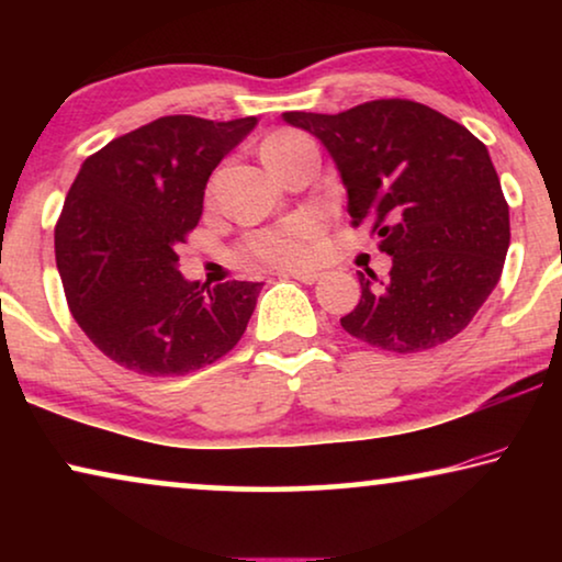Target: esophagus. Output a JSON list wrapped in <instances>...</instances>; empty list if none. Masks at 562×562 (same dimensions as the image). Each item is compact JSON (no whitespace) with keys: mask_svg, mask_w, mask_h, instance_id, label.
<instances>
[{"mask_svg":"<svg viewBox=\"0 0 562 562\" xmlns=\"http://www.w3.org/2000/svg\"><path fill=\"white\" fill-rule=\"evenodd\" d=\"M283 276H291V279L302 281V283H314L319 281V271H314V268H291V271H283Z\"/></svg>","mask_w":562,"mask_h":562,"instance_id":"1","label":"esophagus"}]
</instances>
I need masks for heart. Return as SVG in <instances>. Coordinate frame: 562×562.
I'll use <instances>...</instances> for the list:
<instances>
[{"instance_id":"heart-1","label":"heart","mask_w":562,"mask_h":562,"mask_svg":"<svg viewBox=\"0 0 562 562\" xmlns=\"http://www.w3.org/2000/svg\"><path fill=\"white\" fill-rule=\"evenodd\" d=\"M304 140L299 133H276L263 143V153L281 148V145ZM322 229V220L314 214H296V217L283 220L281 225L258 229L248 240L243 243L240 256L248 260L250 266H266V268H299L306 266L314 258L317 250V237Z\"/></svg>"}]
</instances>
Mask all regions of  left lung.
Segmentation results:
<instances>
[{"label": "left lung", "instance_id": "obj_1", "mask_svg": "<svg viewBox=\"0 0 562 562\" xmlns=\"http://www.w3.org/2000/svg\"><path fill=\"white\" fill-rule=\"evenodd\" d=\"M325 145L348 189L352 225L371 222L391 256L386 281L360 273V302L340 325L391 352H419L463 333L502 279L509 204L471 130L427 104L375 99L340 114L283 112Z\"/></svg>", "mask_w": 562, "mask_h": 562}]
</instances>
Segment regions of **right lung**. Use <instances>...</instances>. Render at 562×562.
Instances as JSON below:
<instances>
[{
	"label": "right lung",
	"mask_w": 562,
	"mask_h": 562,
	"mask_svg": "<svg viewBox=\"0 0 562 562\" xmlns=\"http://www.w3.org/2000/svg\"><path fill=\"white\" fill-rule=\"evenodd\" d=\"M258 125L168 114L83 160L56 225V263L74 319L127 371L187 375L240 340L260 286H202L179 271L206 181Z\"/></svg>",
	"instance_id": "right-lung-1"
}]
</instances>
